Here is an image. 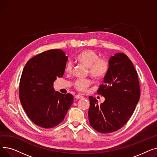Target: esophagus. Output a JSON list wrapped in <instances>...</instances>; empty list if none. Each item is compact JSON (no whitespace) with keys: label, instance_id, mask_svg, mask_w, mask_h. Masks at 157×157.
<instances>
[{"label":"esophagus","instance_id":"34e87169","mask_svg":"<svg viewBox=\"0 0 157 157\" xmlns=\"http://www.w3.org/2000/svg\"><path fill=\"white\" fill-rule=\"evenodd\" d=\"M83 96H82L81 95H76L75 96V98H76V99H79V98H83Z\"/></svg>","mask_w":157,"mask_h":157}]
</instances>
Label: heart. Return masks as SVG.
<instances>
[{"instance_id":"b5f03b06","label":"heart","mask_w":157,"mask_h":157,"mask_svg":"<svg viewBox=\"0 0 157 157\" xmlns=\"http://www.w3.org/2000/svg\"><path fill=\"white\" fill-rule=\"evenodd\" d=\"M77 60L88 67V71L93 78L100 80L105 78L109 70V62L103 58H99L98 55L91 49H85L76 56ZM73 64L68 62L65 66V72L71 74L72 71ZM91 85L89 79H78L74 83V86L79 92H85Z\"/></svg>"}]
</instances>
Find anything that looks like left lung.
<instances>
[{
    "instance_id": "8db88e82",
    "label": "left lung",
    "mask_w": 157,
    "mask_h": 157,
    "mask_svg": "<svg viewBox=\"0 0 157 157\" xmlns=\"http://www.w3.org/2000/svg\"><path fill=\"white\" fill-rule=\"evenodd\" d=\"M109 70L97 94L105 97L98 104L89 97L90 124L100 133L107 134L121 128L131 117L140 98L137 73L128 56L116 53L109 59Z\"/></svg>"
}]
</instances>
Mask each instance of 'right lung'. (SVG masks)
Wrapping results in <instances>:
<instances>
[{"label": "right lung", "instance_id": "add662e5", "mask_svg": "<svg viewBox=\"0 0 157 157\" xmlns=\"http://www.w3.org/2000/svg\"><path fill=\"white\" fill-rule=\"evenodd\" d=\"M68 56L60 49H50L30 59L25 65L19 85L24 111L36 125L53 128L64 119L74 97L55 92L53 82L63 75Z\"/></svg>", "mask_w": 157, "mask_h": 157}]
</instances>
